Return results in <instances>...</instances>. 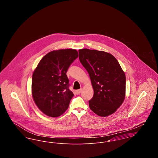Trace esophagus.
Listing matches in <instances>:
<instances>
[{"label": "esophagus", "instance_id": "1", "mask_svg": "<svg viewBox=\"0 0 158 158\" xmlns=\"http://www.w3.org/2000/svg\"><path fill=\"white\" fill-rule=\"evenodd\" d=\"M81 92H82V89H80L76 90L75 91L76 94H77V95H79V94H80L81 93Z\"/></svg>", "mask_w": 158, "mask_h": 158}]
</instances>
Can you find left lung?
<instances>
[{
  "label": "left lung",
  "mask_w": 158,
  "mask_h": 158,
  "mask_svg": "<svg viewBox=\"0 0 158 158\" xmlns=\"http://www.w3.org/2000/svg\"><path fill=\"white\" fill-rule=\"evenodd\" d=\"M79 60L88 72L94 94L89 101L90 110L101 117L110 115L123 104L126 76L117 60L102 51L79 50Z\"/></svg>",
  "instance_id": "obj_1"
}]
</instances>
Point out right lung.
Returning <instances> with one entry per match:
<instances>
[{
	"label": "right lung",
	"instance_id": "obj_1",
	"mask_svg": "<svg viewBox=\"0 0 158 158\" xmlns=\"http://www.w3.org/2000/svg\"><path fill=\"white\" fill-rule=\"evenodd\" d=\"M78 57L73 49L47 53L40 60L32 78V95L38 108L45 115L57 117L69 107L74 94L69 89L66 72Z\"/></svg>",
	"mask_w": 158,
	"mask_h": 158
}]
</instances>
